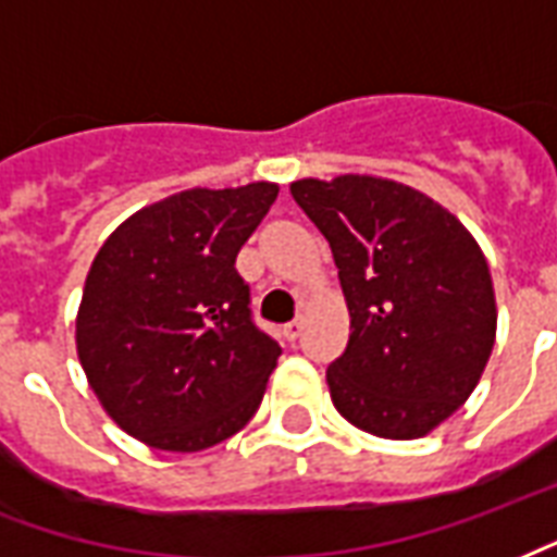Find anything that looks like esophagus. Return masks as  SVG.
<instances>
[{
  "mask_svg": "<svg viewBox=\"0 0 557 557\" xmlns=\"http://www.w3.org/2000/svg\"><path fill=\"white\" fill-rule=\"evenodd\" d=\"M300 331H304V315H298V319H292L289 324H283V336L289 342H295L300 336Z\"/></svg>",
  "mask_w": 557,
  "mask_h": 557,
  "instance_id": "esophagus-1",
  "label": "esophagus"
}]
</instances>
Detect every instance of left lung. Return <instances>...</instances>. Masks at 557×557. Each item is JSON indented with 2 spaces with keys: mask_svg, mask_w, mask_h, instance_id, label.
<instances>
[{
  "mask_svg": "<svg viewBox=\"0 0 557 557\" xmlns=\"http://www.w3.org/2000/svg\"><path fill=\"white\" fill-rule=\"evenodd\" d=\"M331 242L351 336L327 366L336 410L386 440H416L475 389L496 339L487 259L451 212L377 176L292 183Z\"/></svg>",
  "mask_w": 557,
  "mask_h": 557,
  "instance_id": "obj_1",
  "label": "left lung"
}]
</instances>
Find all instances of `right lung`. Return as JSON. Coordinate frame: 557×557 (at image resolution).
<instances>
[{
	"instance_id": "right-lung-1",
	"label": "right lung",
	"mask_w": 557,
	"mask_h": 557,
	"mask_svg": "<svg viewBox=\"0 0 557 557\" xmlns=\"http://www.w3.org/2000/svg\"><path fill=\"white\" fill-rule=\"evenodd\" d=\"M274 183L191 188L135 212L85 280L76 348L117 425L162 451H203L250 422L280 345L250 312L236 257Z\"/></svg>"
}]
</instances>
